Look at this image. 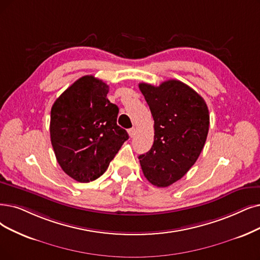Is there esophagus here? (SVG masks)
I'll use <instances>...</instances> for the list:
<instances>
[{
	"label": "esophagus",
	"mask_w": 260,
	"mask_h": 260,
	"mask_svg": "<svg viewBox=\"0 0 260 260\" xmlns=\"http://www.w3.org/2000/svg\"><path fill=\"white\" fill-rule=\"evenodd\" d=\"M128 133H129L130 138H133L134 136H136V128H131V129H129V130H128Z\"/></svg>",
	"instance_id": "obj_1"
}]
</instances>
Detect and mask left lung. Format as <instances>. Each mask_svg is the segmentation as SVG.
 I'll use <instances>...</instances> for the list:
<instances>
[{"label":"left lung","mask_w":260,"mask_h":260,"mask_svg":"<svg viewBox=\"0 0 260 260\" xmlns=\"http://www.w3.org/2000/svg\"><path fill=\"white\" fill-rule=\"evenodd\" d=\"M139 87L154 120V140L149 151L140 154L147 180L165 188L182 178L204 148L209 130V111L197 92L178 80L159 86Z\"/></svg>","instance_id":"1"}]
</instances>
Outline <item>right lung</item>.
<instances>
[{
    "instance_id": "obj_1",
    "label": "right lung",
    "mask_w": 260,
    "mask_h": 260,
    "mask_svg": "<svg viewBox=\"0 0 260 260\" xmlns=\"http://www.w3.org/2000/svg\"><path fill=\"white\" fill-rule=\"evenodd\" d=\"M108 92L105 82L84 76L51 109L50 137L56 160L79 182L99 178L129 139L127 131L117 126L118 107L109 101Z\"/></svg>"
}]
</instances>
